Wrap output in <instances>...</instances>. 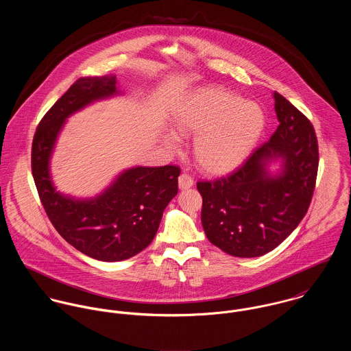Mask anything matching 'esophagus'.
<instances>
[{"instance_id": "34e87169", "label": "esophagus", "mask_w": 351, "mask_h": 351, "mask_svg": "<svg viewBox=\"0 0 351 351\" xmlns=\"http://www.w3.org/2000/svg\"><path fill=\"white\" fill-rule=\"evenodd\" d=\"M195 185V181H193V178L189 176V174H181L180 177H178V186H180V189H189V188H192Z\"/></svg>"}]
</instances>
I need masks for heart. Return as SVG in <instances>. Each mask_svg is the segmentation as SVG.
<instances>
[{
    "label": "heart",
    "mask_w": 351,
    "mask_h": 351,
    "mask_svg": "<svg viewBox=\"0 0 351 351\" xmlns=\"http://www.w3.org/2000/svg\"><path fill=\"white\" fill-rule=\"evenodd\" d=\"M173 125L181 136L196 135L193 156L201 170L221 176L237 170L254 150L263 128L262 109L231 92L199 88L180 101ZM167 150H180L181 139L173 131L163 135Z\"/></svg>",
    "instance_id": "b5f03b06"
}]
</instances>
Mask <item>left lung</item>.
I'll return each instance as SVG.
<instances>
[{"instance_id":"8db88e82","label":"left lung","mask_w":351,"mask_h":351,"mask_svg":"<svg viewBox=\"0 0 351 351\" xmlns=\"http://www.w3.org/2000/svg\"><path fill=\"white\" fill-rule=\"evenodd\" d=\"M273 99L280 125L269 142L231 176L197 182L205 235L232 256L274 250L296 230L313 195L319 165L313 127L285 97L274 92ZM276 162L279 169L271 172Z\"/></svg>"}]
</instances>
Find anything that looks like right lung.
I'll return each instance as SVG.
<instances>
[{
  "instance_id": "right-lung-1",
  "label": "right lung",
  "mask_w": 351,
  "mask_h": 351,
  "mask_svg": "<svg viewBox=\"0 0 351 351\" xmlns=\"http://www.w3.org/2000/svg\"><path fill=\"white\" fill-rule=\"evenodd\" d=\"M116 75L80 78L42 119L32 143V174L46 213L60 237L85 255L117 262L145 250L163 210L178 193L176 166H135L121 171L100 195L77 199L56 191L51 156L66 120L85 106L119 96Z\"/></svg>"
}]
</instances>
